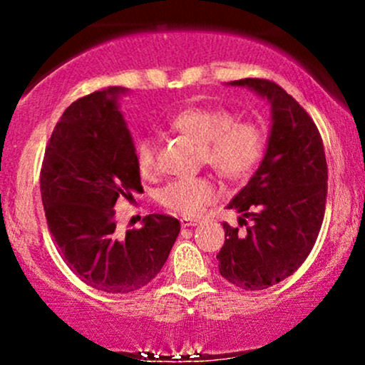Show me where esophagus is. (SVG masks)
Returning <instances> with one entry per match:
<instances>
[{
    "instance_id": "34e87169",
    "label": "esophagus",
    "mask_w": 365,
    "mask_h": 365,
    "mask_svg": "<svg viewBox=\"0 0 365 365\" xmlns=\"http://www.w3.org/2000/svg\"><path fill=\"white\" fill-rule=\"evenodd\" d=\"M180 223H182V226H195L197 223H199V220L197 217H190V216H182L180 217Z\"/></svg>"
}]
</instances>
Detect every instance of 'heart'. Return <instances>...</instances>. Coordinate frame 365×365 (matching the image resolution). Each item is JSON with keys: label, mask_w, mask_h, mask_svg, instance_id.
I'll return each instance as SVG.
<instances>
[{"label": "heart", "mask_w": 365, "mask_h": 365, "mask_svg": "<svg viewBox=\"0 0 365 365\" xmlns=\"http://www.w3.org/2000/svg\"><path fill=\"white\" fill-rule=\"evenodd\" d=\"M170 130L199 144V163L211 166L221 178L242 182L254 173L266 150V132L250 120H237L223 108L190 106L170 120ZM135 163L142 177L158 170V145L142 139L135 148ZM211 177L178 178L158 192V202L171 212L195 216L216 199Z\"/></svg>", "instance_id": "heart-1"}]
</instances>
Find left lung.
Here are the masks:
<instances>
[{"label": "left lung", "mask_w": 365, "mask_h": 365, "mask_svg": "<svg viewBox=\"0 0 365 365\" xmlns=\"http://www.w3.org/2000/svg\"><path fill=\"white\" fill-rule=\"evenodd\" d=\"M273 108L266 156L228 209L242 212L238 232L223 223L220 273L244 290H266L283 282L311 254L322 225L328 195L324 145L309 113L278 83L242 78Z\"/></svg>", "instance_id": "1"}]
</instances>
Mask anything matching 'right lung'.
Listing matches in <instances>:
<instances>
[{"instance_id": "obj_1", "label": "right lung", "mask_w": 365, "mask_h": 365, "mask_svg": "<svg viewBox=\"0 0 365 365\" xmlns=\"http://www.w3.org/2000/svg\"><path fill=\"white\" fill-rule=\"evenodd\" d=\"M121 87L92 92L70 104L54 127L41 168L46 221L66 266L106 293H132L165 266L180 221L149 215L120 233L115 204L144 190L135 148L118 111Z\"/></svg>"}]
</instances>
